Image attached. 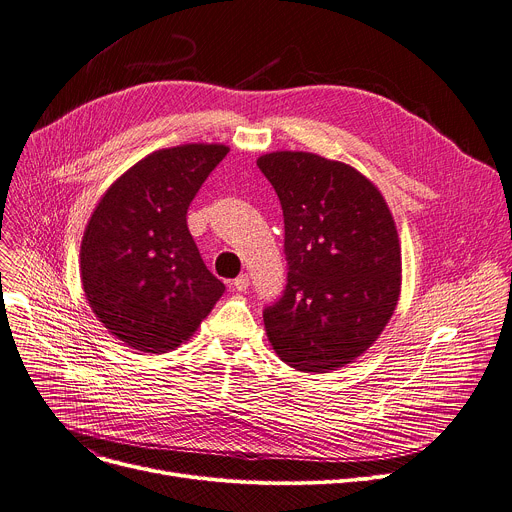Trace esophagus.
<instances>
[{
	"label": "esophagus",
	"mask_w": 512,
	"mask_h": 512,
	"mask_svg": "<svg viewBox=\"0 0 512 512\" xmlns=\"http://www.w3.org/2000/svg\"><path fill=\"white\" fill-rule=\"evenodd\" d=\"M232 288L239 290V292H245L249 288V275L247 273H241L235 282H232Z\"/></svg>",
	"instance_id": "34e87169"
}]
</instances>
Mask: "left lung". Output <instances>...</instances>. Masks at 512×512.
<instances>
[{
    "label": "left lung",
    "instance_id": "left-lung-1",
    "mask_svg": "<svg viewBox=\"0 0 512 512\" xmlns=\"http://www.w3.org/2000/svg\"><path fill=\"white\" fill-rule=\"evenodd\" d=\"M284 210L286 290L265 306L267 337L300 371L343 367L374 343L400 292L386 200L353 167L312 153L259 157Z\"/></svg>",
    "mask_w": 512,
    "mask_h": 512
}]
</instances>
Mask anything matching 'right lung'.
<instances>
[{
  "label": "right lung",
  "mask_w": 512,
  "mask_h": 512,
  "mask_svg": "<svg viewBox=\"0 0 512 512\" xmlns=\"http://www.w3.org/2000/svg\"><path fill=\"white\" fill-rule=\"evenodd\" d=\"M224 145L155 151L104 194L81 243L91 310L126 345L165 353L188 341L224 284L204 265L188 208L226 157Z\"/></svg>",
  "instance_id": "add662e5"
}]
</instances>
